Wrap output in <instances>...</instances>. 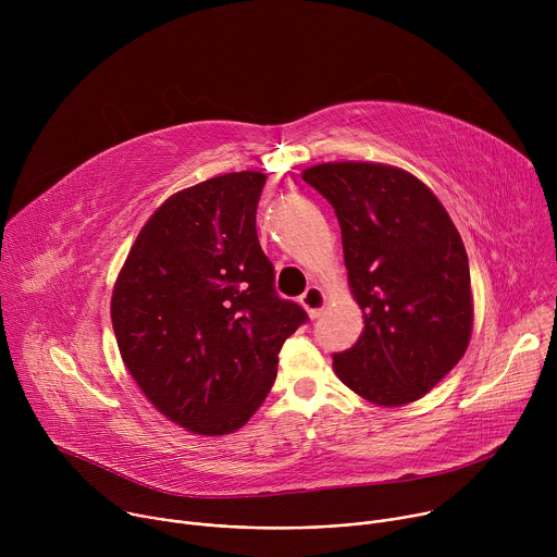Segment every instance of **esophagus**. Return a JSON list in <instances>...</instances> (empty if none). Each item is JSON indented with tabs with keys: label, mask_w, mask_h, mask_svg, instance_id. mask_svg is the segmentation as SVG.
Returning a JSON list of instances; mask_svg holds the SVG:
<instances>
[{
	"label": "esophagus",
	"mask_w": 557,
	"mask_h": 557,
	"mask_svg": "<svg viewBox=\"0 0 557 557\" xmlns=\"http://www.w3.org/2000/svg\"><path fill=\"white\" fill-rule=\"evenodd\" d=\"M299 304L306 308L308 317H312V320H317L324 312V306H326V295L320 286H308L306 293L299 297Z\"/></svg>",
	"instance_id": "1"
}]
</instances>
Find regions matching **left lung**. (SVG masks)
<instances>
[{
	"instance_id": "8db88e82",
	"label": "left lung",
	"mask_w": 557,
	"mask_h": 557,
	"mask_svg": "<svg viewBox=\"0 0 557 557\" xmlns=\"http://www.w3.org/2000/svg\"><path fill=\"white\" fill-rule=\"evenodd\" d=\"M301 178L337 213L348 284L363 310L357 344L333 355L337 376L374 406L421 399L471 339L460 233L434 191L401 168L320 163Z\"/></svg>"
}]
</instances>
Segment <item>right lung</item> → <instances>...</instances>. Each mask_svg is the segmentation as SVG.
Instances as JSON below:
<instances>
[{"label": "right lung", "mask_w": 557, "mask_h": 557, "mask_svg": "<svg viewBox=\"0 0 557 557\" xmlns=\"http://www.w3.org/2000/svg\"><path fill=\"white\" fill-rule=\"evenodd\" d=\"M267 174L233 172L170 196L140 228L112 290L121 359L147 401L191 434L240 430L304 322L280 299L256 211Z\"/></svg>", "instance_id": "obj_1"}]
</instances>
